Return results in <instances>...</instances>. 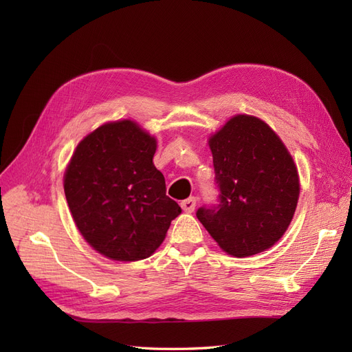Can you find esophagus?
<instances>
[{
  "label": "esophagus",
  "mask_w": 352,
  "mask_h": 352,
  "mask_svg": "<svg viewBox=\"0 0 352 352\" xmlns=\"http://www.w3.org/2000/svg\"><path fill=\"white\" fill-rule=\"evenodd\" d=\"M195 206H197V198L195 197H189V198H186V199L180 202V207H182L184 211H186V212H192L195 210Z\"/></svg>",
  "instance_id": "esophagus-1"
}]
</instances>
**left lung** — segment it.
I'll use <instances>...</instances> for the list:
<instances>
[{"label":"left lung","mask_w":352,"mask_h":352,"mask_svg":"<svg viewBox=\"0 0 352 352\" xmlns=\"http://www.w3.org/2000/svg\"><path fill=\"white\" fill-rule=\"evenodd\" d=\"M219 204L197 217L219 247L250 257L278 242L291 225L300 197L296 166L272 127L238 114L208 140Z\"/></svg>","instance_id":"1"}]
</instances>
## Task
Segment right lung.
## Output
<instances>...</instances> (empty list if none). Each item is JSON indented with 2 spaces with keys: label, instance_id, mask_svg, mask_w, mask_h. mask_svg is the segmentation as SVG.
<instances>
[{
  "label": "right lung",
  "instance_id": "1",
  "mask_svg": "<svg viewBox=\"0 0 352 352\" xmlns=\"http://www.w3.org/2000/svg\"><path fill=\"white\" fill-rule=\"evenodd\" d=\"M155 138L132 120L100 126L74 150L65 194L74 223L91 247L117 261L144 260L162 245L180 214L155 168Z\"/></svg>",
  "mask_w": 352,
  "mask_h": 352
}]
</instances>
